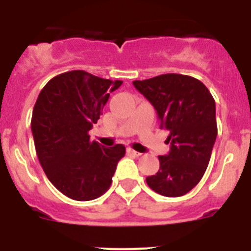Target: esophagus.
Returning <instances> with one entry per match:
<instances>
[{"instance_id": "obj_1", "label": "esophagus", "mask_w": 251, "mask_h": 251, "mask_svg": "<svg viewBox=\"0 0 251 251\" xmlns=\"http://www.w3.org/2000/svg\"><path fill=\"white\" fill-rule=\"evenodd\" d=\"M127 152L128 153H130V154H134V156H141L142 153H139V152H137V151H134L133 150V148H127Z\"/></svg>"}]
</instances>
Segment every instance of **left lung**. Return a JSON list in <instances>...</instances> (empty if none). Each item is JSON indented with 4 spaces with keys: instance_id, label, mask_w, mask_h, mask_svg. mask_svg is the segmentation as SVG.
I'll list each match as a JSON object with an SVG mask.
<instances>
[{
    "instance_id": "1",
    "label": "left lung",
    "mask_w": 251,
    "mask_h": 251,
    "mask_svg": "<svg viewBox=\"0 0 251 251\" xmlns=\"http://www.w3.org/2000/svg\"><path fill=\"white\" fill-rule=\"evenodd\" d=\"M133 85L152 103L167 129L171 150L159 156V170L146 178L162 196L178 197L200 182L216 141V108L211 93L195 77L163 74L134 80Z\"/></svg>"
}]
</instances>
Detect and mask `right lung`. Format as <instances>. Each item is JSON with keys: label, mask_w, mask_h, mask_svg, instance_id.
<instances>
[{"label": "right lung", "mask_w": 251, "mask_h": 251, "mask_svg": "<svg viewBox=\"0 0 251 251\" xmlns=\"http://www.w3.org/2000/svg\"><path fill=\"white\" fill-rule=\"evenodd\" d=\"M123 81L73 70L54 76L40 92L31 118L35 148L44 172L61 194L76 201L108 191L123 145L105 148L89 130Z\"/></svg>", "instance_id": "right-lung-1"}]
</instances>
